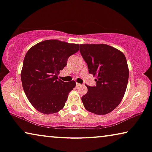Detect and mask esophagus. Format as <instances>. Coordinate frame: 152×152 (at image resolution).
<instances>
[{
  "mask_svg": "<svg viewBox=\"0 0 152 152\" xmlns=\"http://www.w3.org/2000/svg\"><path fill=\"white\" fill-rule=\"evenodd\" d=\"M81 86V84H80V83H76V86H77V87H78V86Z\"/></svg>",
  "mask_w": 152,
  "mask_h": 152,
  "instance_id": "1",
  "label": "esophagus"
}]
</instances>
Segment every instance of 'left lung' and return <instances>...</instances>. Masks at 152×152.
Wrapping results in <instances>:
<instances>
[{
    "instance_id": "8db88e82",
    "label": "left lung",
    "mask_w": 152,
    "mask_h": 152,
    "mask_svg": "<svg viewBox=\"0 0 152 152\" xmlns=\"http://www.w3.org/2000/svg\"><path fill=\"white\" fill-rule=\"evenodd\" d=\"M80 51L89 73L96 76L94 86L86 85L88 92L81 97L83 106L99 115L110 113L121 102L126 91L129 70L125 56L103 44L80 45Z\"/></svg>"
}]
</instances>
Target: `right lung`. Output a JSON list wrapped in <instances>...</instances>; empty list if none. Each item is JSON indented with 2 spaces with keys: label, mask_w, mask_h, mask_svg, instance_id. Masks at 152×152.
Masks as SVG:
<instances>
[{
  "label": "right lung",
  "mask_w": 152,
  "mask_h": 152,
  "mask_svg": "<svg viewBox=\"0 0 152 152\" xmlns=\"http://www.w3.org/2000/svg\"><path fill=\"white\" fill-rule=\"evenodd\" d=\"M79 50L77 44L58 39L38 43L25 55L21 72L23 90L37 110L43 114L58 113L64 106L75 81L64 82L58 74L67 64V60Z\"/></svg>",
  "instance_id": "right-lung-1"
}]
</instances>
